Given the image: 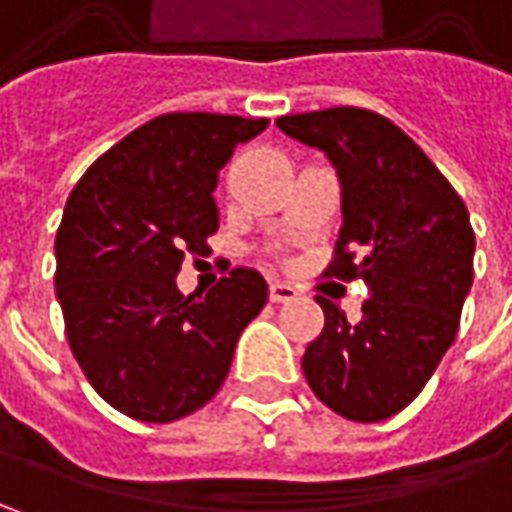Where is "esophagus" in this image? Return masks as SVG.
<instances>
[{"label": "esophagus", "instance_id": "esophagus-1", "mask_svg": "<svg viewBox=\"0 0 512 512\" xmlns=\"http://www.w3.org/2000/svg\"><path fill=\"white\" fill-rule=\"evenodd\" d=\"M299 293H296V287L285 285V282H270V302H276V305H285V302H293Z\"/></svg>", "mask_w": 512, "mask_h": 512}]
</instances>
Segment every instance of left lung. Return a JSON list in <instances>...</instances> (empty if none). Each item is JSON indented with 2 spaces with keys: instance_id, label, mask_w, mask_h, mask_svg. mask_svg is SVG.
Listing matches in <instances>:
<instances>
[{
  "instance_id": "obj_1",
  "label": "left lung",
  "mask_w": 512,
  "mask_h": 512,
  "mask_svg": "<svg viewBox=\"0 0 512 512\" xmlns=\"http://www.w3.org/2000/svg\"><path fill=\"white\" fill-rule=\"evenodd\" d=\"M290 139L319 148L342 185V230L325 276L364 279L362 319L325 310L307 344L310 390L350 422H384L413 402L456 339L473 285L476 236L462 196L390 119L364 108L282 116Z\"/></svg>"
}]
</instances>
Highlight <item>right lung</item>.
I'll return each mask as SVG.
<instances>
[{
    "label": "right lung",
    "mask_w": 512,
    "mask_h": 512,
    "mask_svg": "<svg viewBox=\"0 0 512 512\" xmlns=\"http://www.w3.org/2000/svg\"><path fill=\"white\" fill-rule=\"evenodd\" d=\"M267 119L165 113L99 156L56 230V299L93 390L119 413L168 424L205 407L267 302L253 267L213 290L176 287L187 253L219 230L213 190L233 148Z\"/></svg>",
    "instance_id": "1"
}]
</instances>
